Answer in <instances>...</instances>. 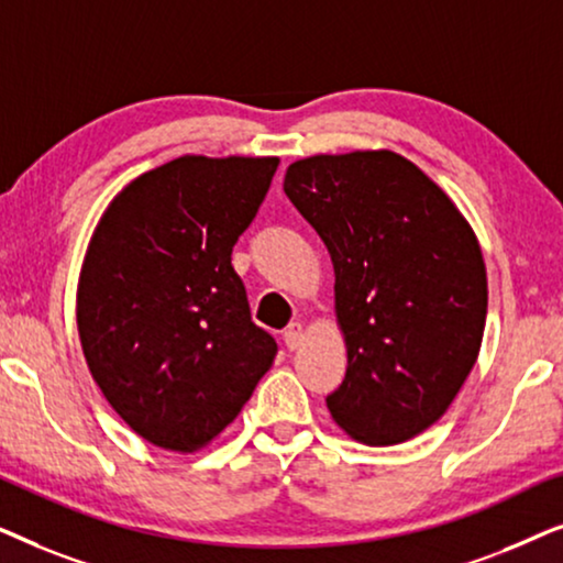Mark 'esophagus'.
<instances>
[{
	"instance_id": "obj_1",
	"label": "esophagus",
	"mask_w": 563,
	"mask_h": 563,
	"mask_svg": "<svg viewBox=\"0 0 563 563\" xmlns=\"http://www.w3.org/2000/svg\"><path fill=\"white\" fill-rule=\"evenodd\" d=\"M299 343H302V325L299 322H291V325L284 330V345H287L289 351L299 349Z\"/></svg>"
}]
</instances>
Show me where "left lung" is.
<instances>
[{
	"label": "left lung",
	"instance_id": "8db88e82",
	"mask_svg": "<svg viewBox=\"0 0 563 563\" xmlns=\"http://www.w3.org/2000/svg\"><path fill=\"white\" fill-rule=\"evenodd\" d=\"M284 191L335 268L345 379L325 397L345 433L402 443L449 410L487 320V268L474 230L418 166L391 151L312 156Z\"/></svg>",
	"mask_w": 563,
	"mask_h": 563
}]
</instances>
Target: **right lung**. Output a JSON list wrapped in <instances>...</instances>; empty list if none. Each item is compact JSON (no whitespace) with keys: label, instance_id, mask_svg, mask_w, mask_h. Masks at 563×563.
<instances>
[{"label":"right lung","instance_id":"obj_1","mask_svg":"<svg viewBox=\"0 0 563 563\" xmlns=\"http://www.w3.org/2000/svg\"><path fill=\"white\" fill-rule=\"evenodd\" d=\"M279 158L181 156L130 181L91 235L76 322L112 410L168 451L235 420L276 356L230 256Z\"/></svg>","mask_w":563,"mask_h":563}]
</instances>
